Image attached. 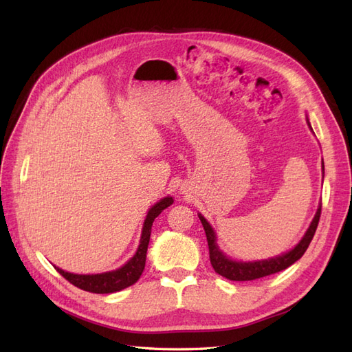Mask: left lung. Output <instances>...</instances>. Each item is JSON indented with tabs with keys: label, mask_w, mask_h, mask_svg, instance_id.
Wrapping results in <instances>:
<instances>
[{
	"label": "left lung",
	"mask_w": 352,
	"mask_h": 352,
	"mask_svg": "<svg viewBox=\"0 0 352 352\" xmlns=\"http://www.w3.org/2000/svg\"><path fill=\"white\" fill-rule=\"evenodd\" d=\"M310 126V123H308ZM311 127V126H310ZM323 164V163H322ZM323 173H324V164H323ZM320 214H322V202L320 206L317 208L316 216L311 221L310 228L307 229L305 235L302 236V239L296 243V247L292 248L291 251H287L282 255H278V257H273L269 260H258V261H235L229 258L226 254H223L216 242V233L212 230V228L210 226V223L204 219V216L198 214L202 226H204L206 230V236H207V242H208V251H210V261L212 269L216 270V273H219L223 278H226L229 280H236V282H243V280H254V279H260L264 278V276H269L273 273L282 272L285 269L289 267L295 261L300 260L304 252L307 251L308 245H310L318 220H320Z\"/></svg>",
	"instance_id": "left-lung-1"
}]
</instances>
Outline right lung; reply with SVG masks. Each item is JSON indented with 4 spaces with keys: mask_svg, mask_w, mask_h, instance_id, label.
I'll return each mask as SVG.
<instances>
[{
    "mask_svg": "<svg viewBox=\"0 0 352 352\" xmlns=\"http://www.w3.org/2000/svg\"><path fill=\"white\" fill-rule=\"evenodd\" d=\"M172 204H173V198L166 197L163 199H160L157 204H154L150 208V211H148L146 214V219L144 221L140 247H138L133 257L126 264H123L120 269L100 273V274H74V273L65 272L63 269L57 267V265H54L56 270L72 285L79 287V289L92 292V294H113L133 285L138 279L141 278L145 267L146 250H148V243H150L153 221L160 212Z\"/></svg>",
    "mask_w": 352,
    "mask_h": 352,
    "instance_id": "add662e5",
    "label": "right lung"
}]
</instances>
